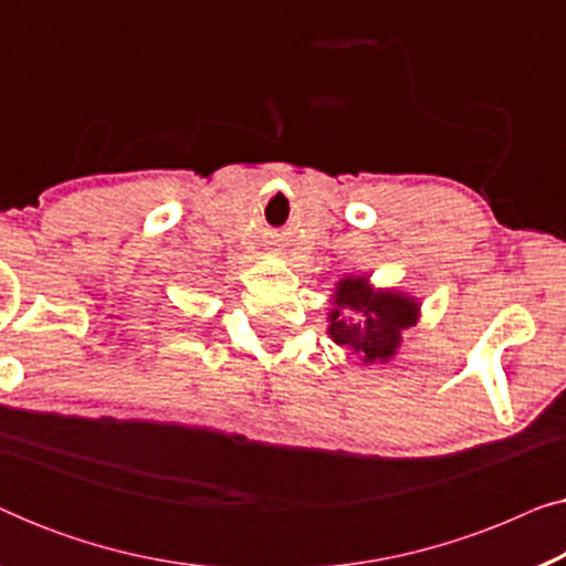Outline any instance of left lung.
Instances as JSON below:
<instances>
[{"label": "left lung", "instance_id": "left-lung-1", "mask_svg": "<svg viewBox=\"0 0 566 566\" xmlns=\"http://www.w3.org/2000/svg\"><path fill=\"white\" fill-rule=\"evenodd\" d=\"M335 301L350 319H343L339 312H335L329 335L337 345L363 353L366 363L391 358L399 345V335L412 327L417 316L415 301L394 296V293H374L366 285V277L339 283Z\"/></svg>", "mask_w": 566, "mask_h": 566}]
</instances>
